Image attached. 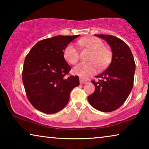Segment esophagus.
I'll use <instances>...</instances> for the list:
<instances>
[{
	"instance_id": "1",
	"label": "esophagus",
	"mask_w": 149,
	"mask_h": 149,
	"mask_svg": "<svg viewBox=\"0 0 149 149\" xmlns=\"http://www.w3.org/2000/svg\"><path fill=\"white\" fill-rule=\"evenodd\" d=\"M79 81H80L81 84H85V83L87 82V80H85V79H84L83 78H81V77L79 78Z\"/></svg>"
}]
</instances>
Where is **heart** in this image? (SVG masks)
<instances>
[{
  "instance_id": "heart-1",
  "label": "heart",
  "mask_w": 149,
  "mask_h": 149,
  "mask_svg": "<svg viewBox=\"0 0 149 149\" xmlns=\"http://www.w3.org/2000/svg\"><path fill=\"white\" fill-rule=\"evenodd\" d=\"M78 44L91 51L87 60L88 62H82L74 67V73L81 77H87L96 71L97 66L103 69L111 62L112 52L104 47V42L96 37H87L78 40ZM64 58L68 63L75 64L79 60V52L72 44H68L64 50Z\"/></svg>"
}]
</instances>
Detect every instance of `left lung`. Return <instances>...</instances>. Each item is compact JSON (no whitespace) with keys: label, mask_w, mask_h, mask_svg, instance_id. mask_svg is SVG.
<instances>
[{"label":"left lung","mask_w":149,"mask_h":149,"mask_svg":"<svg viewBox=\"0 0 149 149\" xmlns=\"http://www.w3.org/2000/svg\"><path fill=\"white\" fill-rule=\"evenodd\" d=\"M108 42L113 52L111 63L104 72L91 81L95 91L87 97L90 104L100 111H115L125 102L134 85L136 64L127 44L109 34H95Z\"/></svg>","instance_id":"8db88e82"}]
</instances>
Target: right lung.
<instances>
[{
  "mask_svg": "<svg viewBox=\"0 0 149 149\" xmlns=\"http://www.w3.org/2000/svg\"><path fill=\"white\" fill-rule=\"evenodd\" d=\"M80 35L56 36L38 41L26 56L22 81L27 97L38 111L54 114L68 102L73 88L79 86L78 76H69L71 67L64 50Z\"/></svg>",
  "mask_w": 149,
  "mask_h": 149,
  "instance_id": "obj_1",
  "label": "right lung"
}]
</instances>
